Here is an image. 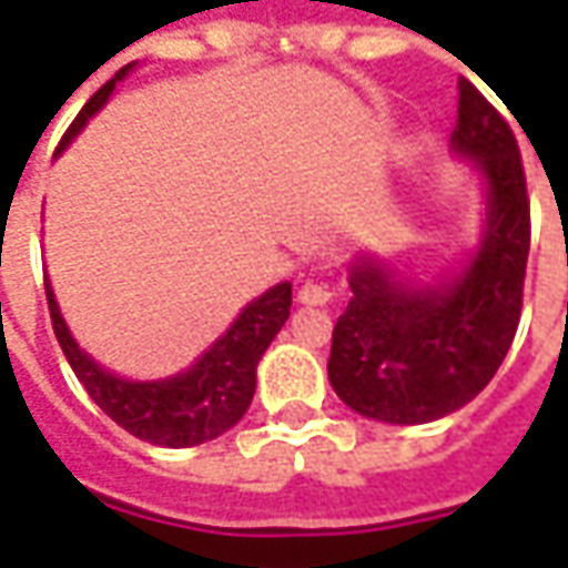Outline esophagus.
<instances>
[{
	"label": "esophagus",
	"mask_w": 568,
	"mask_h": 568,
	"mask_svg": "<svg viewBox=\"0 0 568 568\" xmlns=\"http://www.w3.org/2000/svg\"><path fill=\"white\" fill-rule=\"evenodd\" d=\"M296 300H300L303 306H325L331 300V291L325 284H318V281H306V284L296 291Z\"/></svg>",
	"instance_id": "obj_1"
}]
</instances>
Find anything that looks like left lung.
Segmentation results:
<instances>
[{"label": "left lung", "mask_w": 568, "mask_h": 568, "mask_svg": "<svg viewBox=\"0 0 568 568\" xmlns=\"http://www.w3.org/2000/svg\"><path fill=\"white\" fill-rule=\"evenodd\" d=\"M450 150L481 178L475 250L435 281H413L375 253L356 256L353 296L331 337L334 394L387 425H425L463 409L497 375L519 328L531 240L523 159L509 124L469 80H459Z\"/></svg>", "instance_id": "obj_1"}]
</instances>
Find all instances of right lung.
Segmentation results:
<instances>
[{"instance_id":"1","label":"right lung","mask_w":568,"mask_h":568,"mask_svg":"<svg viewBox=\"0 0 568 568\" xmlns=\"http://www.w3.org/2000/svg\"><path fill=\"white\" fill-rule=\"evenodd\" d=\"M131 71L133 62L124 64L115 78L99 87L62 136L59 152L68 150V143L83 131V124L115 93L118 80H124ZM45 300L64 359L105 416L133 437L150 440L155 447H196L234 428L250 409L256 394L258 359L291 315V281H281L253 303H246L231 322V328L190 368L155 382L121 378L105 365H99L87 349H80L74 334L68 331L49 281H45Z\"/></svg>"}]
</instances>
